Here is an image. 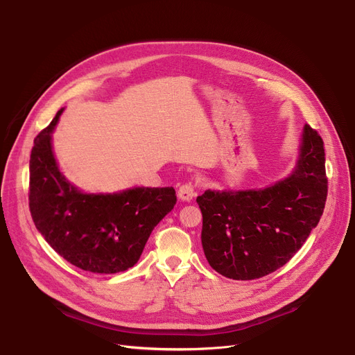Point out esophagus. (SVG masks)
I'll return each instance as SVG.
<instances>
[{
    "mask_svg": "<svg viewBox=\"0 0 355 355\" xmlns=\"http://www.w3.org/2000/svg\"><path fill=\"white\" fill-rule=\"evenodd\" d=\"M196 197V190H194V185L191 182H187L182 184L178 190V198L181 201H191Z\"/></svg>",
    "mask_w": 355,
    "mask_h": 355,
    "instance_id": "obj_1",
    "label": "esophagus"
}]
</instances>
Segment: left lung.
Masks as SVG:
<instances>
[{
  "label": "left lung",
  "instance_id": "8db88e82",
  "mask_svg": "<svg viewBox=\"0 0 355 355\" xmlns=\"http://www.w3.org/2000/svg\"><path fill=\"white\" fill-rule=\"evenodd\" d=\"M327 200L322 138L302 128L291 174L250 190H207L197 197L207 261L232 279H255L287 264L309 239Z\"/></svg>",
  "mask_w": 355,
  "mask_h": 355
}]
</instances>
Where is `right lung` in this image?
<instances>
[{"label":"right lung","mask_w":355,"mask_h":355,"mask_svg":"<svg viewBox=\"0 0 355 355\" xmlns=\"http://www.w3.org/2000/svg\"><path fill=\"white\" fill-rule=\"evenodd\" d=\"M51 124L34 139L30 158V211L44 240L73 266L96 274L131 268L154 227L177 202L173 187H131L116 193H84L61 171Z\"/></svg>","instance_id":"1"}]
</instances>
